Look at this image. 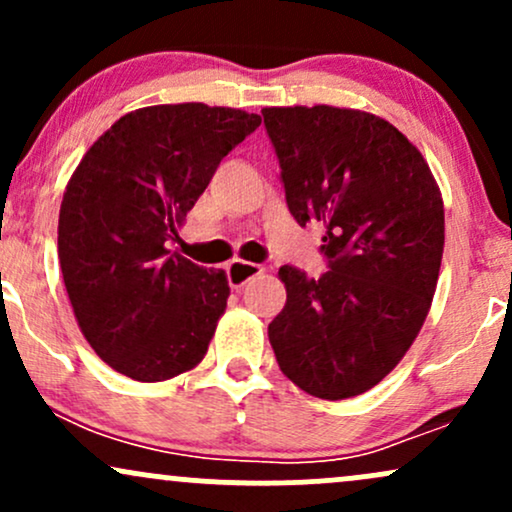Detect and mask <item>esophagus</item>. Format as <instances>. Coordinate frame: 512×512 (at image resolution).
Wrapping results in <instances>:
<instances>
[{
	"instance_id": "34e87169",
	"label": "esophagus",
	"mask_w": 512,
	"mask_h": 512,
	"mask_svg": "<svg viewBox=\"0 0 512 512\" xmlns=\"http://www.w3.org/2000/svg\"><path fill=\"white\" fill-rule=\"evenodd\" d=\"M262 272H264V269L260 267V264L243 262V260H233L226 267V276H228V284H231V289H243V286L248 284L252 276H257Z\"/></svg>"
}]
</instances>
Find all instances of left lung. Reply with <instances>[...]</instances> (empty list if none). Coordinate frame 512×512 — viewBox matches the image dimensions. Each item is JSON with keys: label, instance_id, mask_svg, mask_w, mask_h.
Returning <instances> with one entry per match:
<instances>
[{"label": "left lung", "instance_id": "8db88e82", "mask_svg": "<svg viewBox=\"0 0 512 512\" xmlns=\"http://www.w3.org/2000/svg\"><path fill=\"white\" fill-rule=\"evenodd\" d=\"M286 204L325 226L330 272L279 269L286 305L269 322L281 373L308 395L368 392L424 327L445 245L438 182L421 151L378 115L334 105L264 108Z\"/></svg>", "mask_w": 512, "mask_h": 512}]
</instances>
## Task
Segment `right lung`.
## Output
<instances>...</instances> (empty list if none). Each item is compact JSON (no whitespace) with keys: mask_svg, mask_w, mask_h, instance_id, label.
<instances>
[{"mask_svg":"<svg viewBox=\"0 0 512 512\" xmlns=\"http://www.w3.org/2000/svg\"><path fill=\"white\" fill-rule=\"evenodd\" d=\"M260 122L204 103L149 105L103 132L69 178L57 226L64 286L81 334L117 373L161 383L207 354L231 296L226 272L166 245Z\"/></svg>","mask_w":512,"mask_h":512,"instance_id":"right-lung-1","label":"right lung"}]
</instances>
